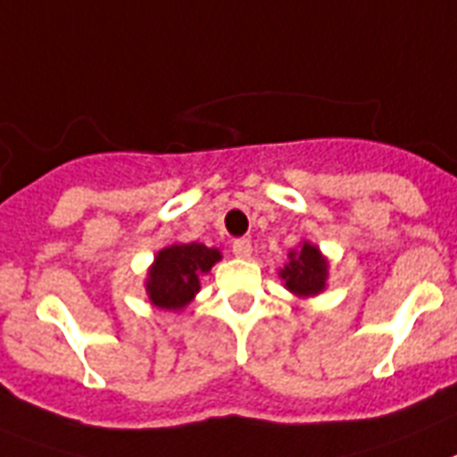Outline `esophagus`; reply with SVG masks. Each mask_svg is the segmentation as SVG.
Instances as JSON below:
<instances>
[{"label":"esophagus","mask_w":457,"mask_h":457,"mask_svg":"<svg viewBox=\"0 0 457 457\" xmlns=\"http://www.w3.org/2000/svg\"><path fill=\"white\" fill-rule=\"evenodd\" d=\"M233 254L237 259H250L252 256V243L247 237H240V240H233Z\"/></svg>","instance_id":"34e87169"}]
</instances>
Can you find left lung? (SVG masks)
I'll list each match as a JSON object with an SVG mask.
<instances>
[{
  "label": "left lung",
  "instance_id": "left-lung-1",
  "mask_svg": "<svg viewBox=\"0 0 457 457\" xmlns=\"http://www.w3.org/2000/svg\"><path fill=\"white\" fill-rule=\"evenodd\" d=\"M285 289L299 296V299H311L327 289L329 280V259L322 254L318 245L311 240H301L299 247L287 252L285 269L278 270Z\"/></svg>",
  "mask_w": 457,
  "mask_h": 457
}]
</instances>
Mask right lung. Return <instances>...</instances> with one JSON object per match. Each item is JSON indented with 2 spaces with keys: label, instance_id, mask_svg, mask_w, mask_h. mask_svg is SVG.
<instances>
[{
  "label": "right lung",
  "instance_id": "right-lung-1",
  "mask_svg": "<svg viewBox=\"0 0 457 457\" xmlns=\"http://www.w3.org/2000/svg\"><path fill=\"white\" fill-rule=\"evenodd\" d=\"M217 262L221 252L203 243H172L158 250L146 269V301L161 311H182L201 292V275L210 273Z\"/></svg>",
  "mask_w": 457,
  "mask_h": 457
}]
</instances>
